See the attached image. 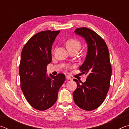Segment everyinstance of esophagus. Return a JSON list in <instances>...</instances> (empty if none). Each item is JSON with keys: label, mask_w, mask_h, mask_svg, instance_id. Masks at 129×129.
I'll list each match as a JSON object with an SVG mask.
<instances>
[{"label": "esophagus", "mask_w": 129, "mask_h": 129, "mask_svg": "<svg viewBox=\"0 0 129 129\" xmlns=\"http://www.w3.org/2000/svg\"><path fill=\"white\" fill-rule=\"evenodd\" d=\"M66 79H67V80H72V78H71V77H69V76H66Z\"/></svg>", "instance_id": "esophagus-1"}]
</instances>
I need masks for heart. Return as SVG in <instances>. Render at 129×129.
<instances>
[{"mask_svg":"<svg viewBox=\"0 0 129 129\" xmlns=\"http://www.w3.org/2000/svg\"><path fill=\"white\" fill-rule=\"evenodd\" d=\"M66 45L68 49H71L75 48H79L81 47V43L76 39H69L67 41Z\"/></svg>","mask_w":129,"mask_h":129,"instance_id":"b5f03b06","label":"heart"}]
</instances>
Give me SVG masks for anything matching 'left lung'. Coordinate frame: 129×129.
<instances>
[{
	"instance_id": "left-lung-1",
	"label": "left lung",
	"mask_w": 129,
	"mask_h": 129,
	"mask_svg": "<svg viewBox=\"0 0 129 129\" xmlns=\"http://www.w3.org/2000/svg\"><path fill=\"white\" fill-rule=\"evenodd\" d=\"M75 33L84 38L88 45L85 60L79 68L88 77L84 82L73 80L77 86L73 97L79 108L90 111L102 104L110 86L112 67L109 50L101 37L88 28H78Z\"/></svg>"
}]
</instances>
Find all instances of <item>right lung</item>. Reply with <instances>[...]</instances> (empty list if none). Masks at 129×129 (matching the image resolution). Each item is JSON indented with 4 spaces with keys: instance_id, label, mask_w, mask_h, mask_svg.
I'll return each mask as SVG.
<instances>
[{
    "instance_id": "add662e5",
    "label": "right lung",
    "mask_w": 129,
    "mask_h": 129,
    "mask_svg": "<svg viewBox=\"0 0 129 129\" xmlns=\"http://www.w3.org/2000/svg\"><path fill=\"white\" fill-rule=\"evenodd\" d=\"M60 30H45L35 35L23 47L19 66L20 86L30 106L39 110L52 107L65 80L64 74H47L52 61L51 49Z\"/></svg>"
}]
</instances>
